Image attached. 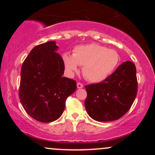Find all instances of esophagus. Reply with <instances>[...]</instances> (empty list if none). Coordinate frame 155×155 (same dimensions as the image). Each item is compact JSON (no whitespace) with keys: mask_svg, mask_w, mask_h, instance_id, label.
I'll list each match as a JSON object with an SVG mask.
<instances>
[{"mask_svg":"<svg viewBox=\"0 0 155 155\" xmlns=\"http://www.w3.org/2000/svg\"><path fill=\"white\" fill-rule=\"evenodd\" d=\"M83 87V84L81 83H80V82H78L77 83V88L78 89H81V88H82Z\"/></svg>","mask_w":155,"mask_h":155,"instance_id":"1","label":"esophagus"}]
</instances>
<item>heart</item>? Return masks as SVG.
Instances as JSON below:
<instances>
[{
  "instance_id": "obj_1",
  "label": "heart",
  "mask_w": 155,
  "mask_h": 155,
  "mask_svg": "<svg viewBox=\"0 0 155 155\" xmlns=\"http://www.w3.org/2000/svg\"><path fill=\"white\" fill-rule=\"evenodd\" d=\"M65 69L69 74L78 71V65L83 66V74L92 82H100L108 77L120 61L118 53L113 49L96 44L77 46L73 55H62Z\"/></svg>"
}]
</instances>
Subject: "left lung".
<instances>
[{
  "mask_svg": "<svg viewBox=\"0 0 155 155\" xmlns=\"http://www.w3.org/2000/svg\"><path fill=\"white\" fill-rule=\"evenodd\" d=\"M85 88L87 96L84 105L89 116L98 122L118 120L128 111L136 97V65L124 62L104 81Z\"/></svg>",
  "mask_w": 155,
  "mask_h": 155,
  "instance_id": "8db88e82",
  "label": "left lung"
}]
</instances>
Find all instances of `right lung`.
<instances>
[{
	"instance_id": "right-lung-1",
	"label": "right lung",
	"mask_w": 155,
	"mask_h": 155,
	"mask_svg": "<svg viewBox=\"0 0 155 155\" xmlns=\"http://www.w3.org/2000/svg\"><path fill=\"white\" fill-rule=\"evenodd\" d=\"M54 41L33 48L21 68L19 97L34 120L48 123L60 118L65 101L76 90L75 80L63 77L65 66Z\"/></svg>"
}]
</instances>
